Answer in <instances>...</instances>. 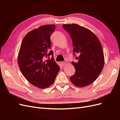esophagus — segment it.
<instances>
[{"mask_svg":"<svg viewBox=\"0 0 120 120\" xmlns=\"http://www.w3.org/2000/svg\"><path fill=\"white\" fill-rule=\"evenodd\" d=\"M61 64H62V65L63 66H65V65L66 64V63H65V62H64V61H63V62H61Z\"/></svg>","mask_w":120,"mask_h":120,"instance_id":"1","label":"esophagus"}]
</instances>
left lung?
I'll list each match as a JSON object with an SVG mask.
<instances>
[{
	"label": "left lung",
	"mask_w": 120,
	"mask_h": 120,
	"mask_svg": "<svg viewBox=\"0 0 120 120\" xmlns=\"http://www.w3.org/2000/svg\"><path fill=\"white\" fill-rule=\"evenodd\" d=\"M63 27L71 36L74 55L77 54L79 56H75L77 63H71L75 71L70 77L71 81L79 87L91 84L104 67V56L101 42L92 31L79 25L64 24Z\"/></svg>",
	"instance_id": "obj_1"
}]
</instances>
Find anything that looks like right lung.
Masks as SVG:
<instances>
[{
	"label": "right lung",
	"instance_id": "right-lung-1",
	"mask_svg": "<svg viewBox=\"0 0 120 120\" xmlns=\"http://www.w3.org/2000/svg\"><path fill=\"white\" fill-rule=\"evenodd\" d=\"M55 28L54 24L45 25L29 32L22 40L18 56L22 75L32 85L40 89L51 86L60 70L50 50V37ZM49 56L51 59L46 60Z\"/></svg>",
	"mask_w": 120,
	"mask_h": 120
}]
</instances>
